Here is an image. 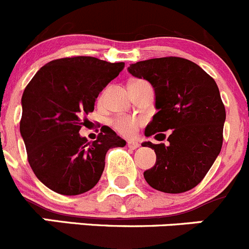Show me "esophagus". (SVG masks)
<instances>
[{"label":"esophagus","instance_id":"1","mask_svg":"<svg viewBox=\"0 0 249 249\" xmlns=\"http://www.w3.org/2000/svg\"><path fill=\"white\" fill-rule=\"evenodd\" d=\"M127 145H128L129 149H137L139 148V143L136 141H128L127 142Z\"/></svg>","mask_w":249,"mask_h":249}]
</instances>
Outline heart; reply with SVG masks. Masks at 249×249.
<instances>
[{"label":"heart","instance_id":"obj_1","mask_svg":"<svg viewBox=\"0 0 249 249\" xmlns=\"http://www.w3.org/2000/svg\"><path fill=\"white\" fill-rule=\"evenodd\" d=\"M113 126L123 136H132L138 128L139 121L132 117H120L115 121Z\"/></svg>","mask_w":249,"mask_h":249}]
</instances>
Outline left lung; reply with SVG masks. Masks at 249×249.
<instances>
[{"mask_svg": "<svg viewBox=\"0 0 249 249\" xmlns=\"http://www.w3.org/2000/svg\"><path fill=\"white\" fill-rule=\"evenodd\" d=\"M128 72L150 83L155 93L158 112L146 124L145 137L172 129L169 145L142 143L156 154L155 165L144 171V178L165 193L194 188L222 146L226 112L216 83L197 63L181 57L141 61L132 63Z\"/></svg>", "mask_w": 249, "mask_h": 249, "instance_id": "8db88e82", "label": "left lung"}]
</instances>
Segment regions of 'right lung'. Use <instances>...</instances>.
Instances as JSON below:
<instances>
[{
  "label": "right lung",
  "mask_w": 249,
  "mask_h": 249,
  "mask_svg": "<svg viewBox=\"0 0 249 249\" xmlns=\"http://www.w3.org/2000/svg\"><path fill=\"white\" fill-rule=\"evenodd\" d=\"M123 62L89 56L60 58L42 66L22 96L20 136L35 176L63 196L90 191L105 167L108 149L126 145L110 127L95 142L79 134L100 91L123 70Z\"/></svg>",
  "instance_id": "right-lung-1"
}]
</instances>
